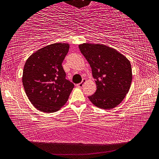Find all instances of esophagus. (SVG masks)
Returning <instances> with one entry per match:
<instances>
[{"mask_svg": "<svg viewBox=\"0 0 159 159\" xmlns=\"http://www.w3.org/2000/svg\"><path fill=\"white\" fill-rule=\"evenodd\" d=\"M85 81H86V80H85V79H83L82 81L80 82V84H78V86H79V87H80V88L83 87V86H84V84L85 83Z\"/></svg>", "mask_w": 159, "mask_h": 159, "instance_id": "1", "label": "esophagus"}]
</instances>
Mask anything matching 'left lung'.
Returning <instances> with one entry per match:
<instances>
[{"label":"left lung","instance_id":"1","mask_svg":"<svg viewBox=\"0 0 159 159\" xmlns=\"http://www.w3.org/2000/svg\"><path fill=\"white\" fill-rule=\"evenodd\" d=\"M79 49L92 69L97 90L89 96L95 106L110 110L120 104L129 92L132 71L129 59L112 47L84 43Z\"/></svg>","mask_w":159,"mask_h":159}]
</instances>
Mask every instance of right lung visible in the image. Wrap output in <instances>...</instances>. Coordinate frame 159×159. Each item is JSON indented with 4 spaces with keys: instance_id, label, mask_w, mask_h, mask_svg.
Returning a JSON list of instances; mask_svg holds the SVG:
<instances>
[{
    "instance_id": "obj_1",
    "label": "right lung",
    "mask_w": 159,
    "mask_h": 159,
    "mask_svg": "<svg viewBox=\"0 0 159 159\" xmlns=\"http://www.w3.org/2000/svg\"><path fill=\"white\" fill-rule=\"evenodd\" d=\"M69 50L68 43L52 44L34 52L25 62L22 84L30 101L40 111H58L74 89L61 65Z\"/></svg>"
}]
</instances>
